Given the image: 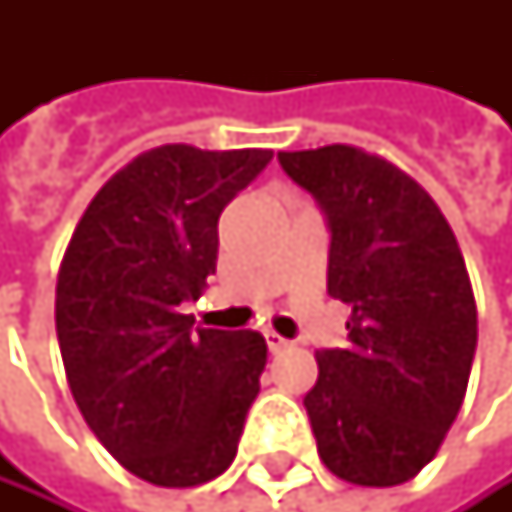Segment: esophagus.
Listing matches in <instances>:
<instances>
[{
	"mask_svg": "<svg viewBox=\"0 0 512 512\" xmlns=\"http://www.w3.org/2000/svg\"><path fill=\"white\" fill-rule=\"evenodd\" d=\"M264 338H267V347H270V353H282V350L288 347V341H285V338H279L276 331H267Z\"/></svg>",
	"mask_w": 512,
	"mask_h": 512,
	"instance_id": "obj_1",
	"label": "esophagus"
}]
</instances>
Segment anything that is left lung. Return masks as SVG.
<instances>
[{
    "instance_id": "1",
    "label": "left lung",
    "mask_w": 512,
    "mask_h": 512,
    "mask_svg": "<svg viewBox=\"0 0 512 512\" xmlns=\"http://www.w3.org/2000/svg\"><path fill=\"white\" fill-rule=\"evenodd\" d=\"M331 227L328 294L350 307V344L316 350L304 396L322 464L344 482L415 479L455 424L476 353V298L433 196L350 144L279 153Z\"/></svg>"
}]
</instances>
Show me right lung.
Instances as JSON below:
<instances>
[{
	"mask_svg": "<svg viewBox=\"0 0 512 512\" xmlns=\"http://www.w3.org/2000/svg\"><path fill=\"white\" fill-rule=\"evenodd\" d=\"M270 150L165 144L97 190L57 273L54 325L91 433L137 479L193 488L221 476L261 390L258 331L193 328L218 264V218Z\"/></svg>",
	"mask_w": 512,
	"mask_h": 512,
	"instance_id": "obj_1",
	"label": "right lung"
}]
</instances>
